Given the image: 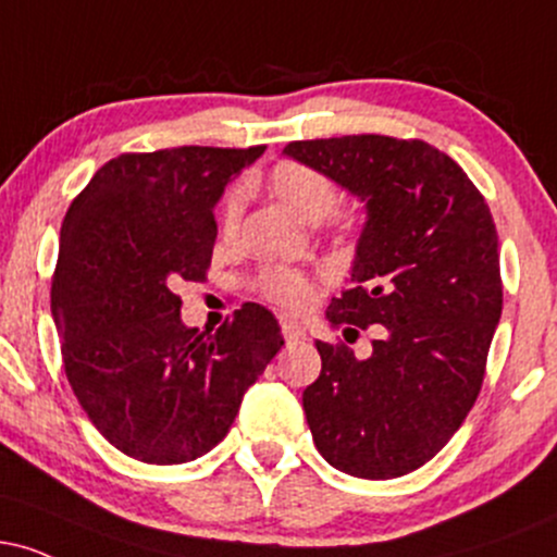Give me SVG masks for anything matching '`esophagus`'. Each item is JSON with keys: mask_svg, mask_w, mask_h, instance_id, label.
<instances>
[{"mask_svg": "<svg viewBox=\"0 0 557 557\" xmlns=\"http://www.w3.org/2000/svg\"><path fill=\"white\" fill-rule=\"evenodd\" d=\"M283 337L287 343H296V341H306V330L300 327L298 322H293V319H283Z\"/></svg>", "mask_w": 557, "mask_h": 557, "instance_id": "34e87169", "label": "esophagus"}]
</instances>
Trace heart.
<instances>
[{"label":"heart","mask_w":557,"mask_h":557,"mask_svg":"<svg viewBox=\"0 0 557 557\" xmlns=\"http://www.w3.org/2000/svg\"><path fill=\"white\" fill-rule=\"evenodd\" d=\"M267 185L280 201L290 209L298 220L319 225L322 220H330L337 230L354 227V216L341 212V188L324 175L322 170L311 164L296 162V159H283L270 170ZM243 207H246V190L240 185H233L222 198L220 207V233L222 238H235L243 220ZM259 287L267 298L285 309L300 311L314 300V285L306 274L285 270V267H267L259 274Z\"/></svg>","instance_id":"heart-1"}]
</instances>
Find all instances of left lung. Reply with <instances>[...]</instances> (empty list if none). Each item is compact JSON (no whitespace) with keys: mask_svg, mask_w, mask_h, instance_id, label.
I'll use <instances>...</instances> for the list:
<instances>
[{"mask_svg":"<svg viewBox=\"0 0 557 557\" xmlns=\"http://www.w3.org/2000/svg\"><path fill=\"white\" fill-rule=\"evenodd\" d=\"M285 154L367 203L350 283L327 319L343 335L380 324L372 356L317 341L322 374L304 411L324 461L395 479L432 461L482 389L503 311L490 207L469 175L424 140H293Z\"/></svg>","mask_w":557,"mask_h":557,"instance_id":"obj_1","label":"left lung"}]
</instances>
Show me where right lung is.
<instances>
[{
  "mask_svg": "<svg viewBox=\"0 0 557 557\" xmlns=\"http://www.w3.org/2000/svg\"><path fill=\"white\" fill-rule=\"evenodd\" d=\"M267 146L110 159L60 230L52 317L75 398L125 456L170 466L225 437L246 389L285 341L277 319L243 304L216 332L185 327L175 285L207 277L214 203Z\"/></svg>",
  "mask_w": 557,
  "mask_h": 557,
  "instance_id": "1",
  "label": "right lung"
}]
</instances>
